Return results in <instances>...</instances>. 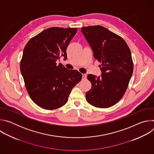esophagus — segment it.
Instances as JSON below:
<instances>
[{
    "instance_id": "34e87169",
    "label": "esophagus",
    "mask_w": 154,
    "mask_h": 154,
    "mask_svg": "<svg viewBox=\"0 0 154 154\" xmlns=\"http://www.w3.org/2000/svg\"><path fill=\"white\" fill-rule=\"evenodd\" d=\"M86 79V74H82V79L85 80Z\"/></svg>"
}]
</instances>
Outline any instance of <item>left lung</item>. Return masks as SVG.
<instances>
[{
    "mask_svg": "<svg viewBox=\"0 0 154 154\" xmlns=\"http://www.w3.org/2000/svg\"><path fill=\"white\" fill-rule=\"evenodd\" d=\"M81 32L102 71L100 77L88 75L91 88L86 93V100L97 108L110 107L122 97L133 74L130 50L122 37L101 26L83 27Z\"/></svg>",
    "mask_w": 154,
    "mask_h": 154,
    "instance_id": "1",
    "label": "left lung"
}]
</instances>
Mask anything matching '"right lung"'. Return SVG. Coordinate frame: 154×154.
I'll list each match as a JSON object with an SVG mask.
<instances>
[{
  "instance_id": "1",
  "label": "right lung",
  "mask_w": 154,
  "mask_h": 154,
  "mask_svg": "<svg viewBox=\"0 0 154 154\" xmlns=\"http://www.w3.org/2000/svg\"><path fill=\"white\" fill-rule=\"evenodd\" d=\"M77 28L51 27L32 38L20 63L26 90L32 100L46 109L66 103L73 88L82 80L77 70L65 68L56 61L67 58L66 49Z\"/></svg>"
}]
</instances>
